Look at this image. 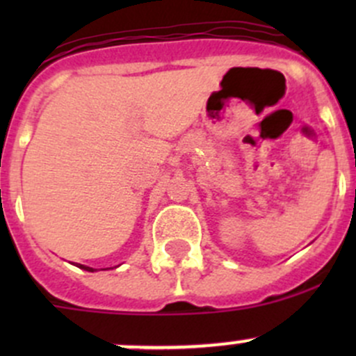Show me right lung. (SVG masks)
Returning <instances> with one entry per match:
<instances>
[{
  "instance_id": "right-lung-1",
  "label": "right lung",
  "mask_w": 356,
  "mask_h": 356,
  "mask_svg": "<svg viewBox=\"0 0 356 356\" xmlns=\"http://www.w3.org/2000/svg\"><path fill=\"white\" fill-rule=\"evenodd\" d=\"M77 267H79V268H84V270H88V272H95V268L86 267V265H81V264H77Z\"/></svg>"
}]
</instances>
